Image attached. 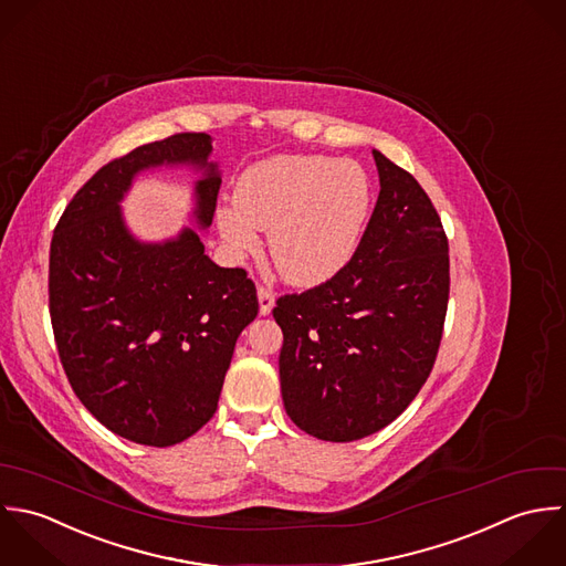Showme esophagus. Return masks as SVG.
Returning a JSON list of instances; mask_svg holds the SVG:
<instances>
[{
	"mask_svg": "<svg viewBox=\"0 0 566 566\" xmlns=\"http://www.w3.org/2000/svg\"><path fill=\"white\" fill-rule=\"evenodd\" d=\"M258 302H260V315H269L273 304H275L273 291L266 289V286H258Z\"/></svg>",
	"mask_w": 566,
	"mask_h": 566,
	"instance_id": "esophagus-1",
	"label": "esophagus"
}]
</instances>
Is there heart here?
I'll use <instances>...</instances> for the list:
<instances>
[{
    "mask_svg": "<svg viewBox=\"0 0 566 566\" xmlns=\"http://www.w3.org/2000/svg\"><path fill=\"white\" fill-rule=\"evenodd\" d=\"M371 208V181L356 161L326 155H275L244 168L233 206L217 226L233 253H253L260 231L280 275L295 286L335 277L352 258Z\"/></svg>",
    "mask_w": 566,
    "mask_h": 566,
    "instance_id": "b5f03b06",
    "label": "heart"
}]
</instances>
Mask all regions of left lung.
<instances>
[{"mask_svg": "<svg viewBox=\"0 0 566 566\" xmlns=\"http://www.w3.org/2000/svg\"><path fill=\"white\" fill-rule=\"evenodd\" d=\"M380 192L349 262L328 282L282 295L280 385L289 418L326 442L394 422L438 358L449 291V238L422 186L371 150Z\"/></svg>", "mask_w": 566, "mask_h": 566, "instance_id": "obj_1", "label": "left lung"}]
</instances>
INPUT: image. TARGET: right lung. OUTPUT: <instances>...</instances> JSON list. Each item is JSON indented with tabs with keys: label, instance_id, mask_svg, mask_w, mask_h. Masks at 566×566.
Returning a JSON list of instances; mask_svg holds the SVG:
<instances>
[{
	"label": "right lung",
	"instance_id": "obj_1",
	"mask_svg": "<svg viewBox=\"0 0 566 566\" xmlns=\"http://www.w3.org/2000/svg\"><path fill=\"white\" fill-rule=\"evenodd\" d=\"M208 133H177L103 166L70 201L50 244V317L67 380L115 436L172 447L217 411L238 335L255 319V284L223 269L186 227L139 242L119 201L133 177L195 166L197 226L210 227L221 188Z\"/></svg>",
	"mask_w": 566,
	"mask_h": 566
}]
</instances>
